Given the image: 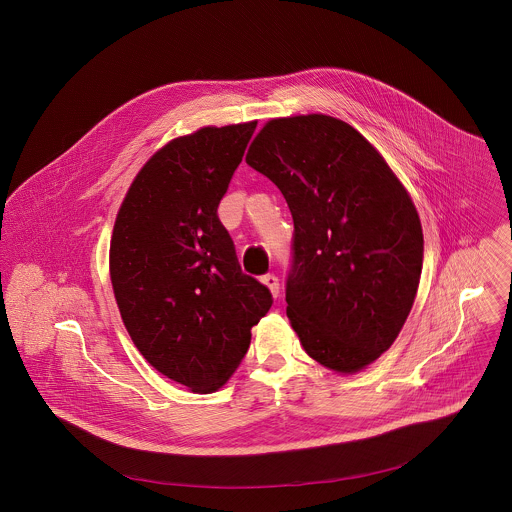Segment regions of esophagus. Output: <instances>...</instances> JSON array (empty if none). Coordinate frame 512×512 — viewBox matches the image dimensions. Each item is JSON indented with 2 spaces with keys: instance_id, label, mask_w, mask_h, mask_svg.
Returning a JSON list of instances; mask_svg holds the SVG:
<instances>
[{
  "instance_id": "esophagus-1",
  "label": "esophagus",
  "mask_w": 512,
  "mask_h": 512,
  "mask_svg": "<svg viewBox=\"0 0 512 512\" xmlns=\"http://www.w3.org/2000/svg\"><path fill=\"white\" fill-rule=\"evenodd\" d=\"M262 282H264V286H268V290L272 292L274 297L280 295V280H278V276L266 274V276H262Z\"/></svg>"
}]
</instances>
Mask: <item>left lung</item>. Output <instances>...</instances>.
<instances>
[{
    "label": "left lung",
    "mask_w": 512,
    "mask_h": 512,
    "mask_svg": "<svg viewBox=\"0 0 512 512\" xmlns=\"http://www.w3.org/2000/svg\"><path fill=\"white\" fill-rule=\"evenodd\" d=\"M246 163L284 195L293 219L288 317L307 355L357 372L398 337L418 292L424 234L380 153L343 120H270Z\"/></svg>",
    "instance_id": "obj_1"
}]
</instances>
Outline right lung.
<instances>
[{
  "label": "right lung",
  "mask_w": 512,
  "mask_h": 512,
  "mask_svg": "<svg viewBox=\"0 0 512 512\" xmlns=\"http://www.w3.org/2000/svg\"><path fill=\"white\" fill-rule=\"evenodd\" d=\"M256 122L201 128L161 147L134 179L110 242L124 325L149 365L215 392L250 347L274 299L242 272L219 203Z\"/></svg>",
  "instance_id": "obj_1"
}]
</instances>
